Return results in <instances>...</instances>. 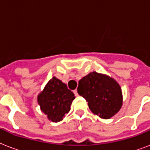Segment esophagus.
Returning <instances> with one entry per match:
<instances>
[{"mask_svg":"<svg viewBox=\"0 0 150 150\" xmlns=\"http://www.w3.org/2000/svg\"><path fill=\"white\" fill-rule=\"evenodd\" d=\"M73 93H74V94H75V96H79V94H78V91H77V89H75L74 91H73Z\"/></svg>","mask_w":150,"mask_h":150,"instance_id":"1","label":"esophagus"}]
</instances>
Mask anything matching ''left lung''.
<instances>
[{
    "instance_id": "left-lung-1",
    "label": "left lung",
    "mask_w": 150,
    "mask_h": 150,
    "mask_svg": "<svg viewBox=\"0 0 150 150\" xmlns=\"http://www.w3.org/2000/svg\"><path fill=\"white\" fill-rule=\"evenodd\" d=\"M78 93L86 99L91 111L101 118H110L122 107V92L116 80L96 71L79 80Z\"/></svg>"
}]
</instances>
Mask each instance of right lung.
<instances>
[{
  "label": "right lung",
  "instance_id": "add662e5",
  "mask_svg": "<svg viewBox=\"0 0 150 150\" xmlns=\"http://www.w3.org/2000/svg\"><path fill=\"white\" fill-rule=\"evenodd\" d=\"M75 98V95L68 89L67 85L53 77L39 94L37 100L41 110L47 118L53 122H58L69 112Z\"/></svg>",
  "mask_w": 150,
  "mask_h": 150
}]
</instances>
